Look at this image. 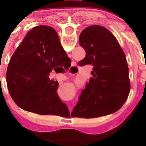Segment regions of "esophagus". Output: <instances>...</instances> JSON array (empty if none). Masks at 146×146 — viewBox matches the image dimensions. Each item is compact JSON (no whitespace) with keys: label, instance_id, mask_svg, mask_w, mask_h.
<instances>
[{"label":"esophagus","instance_id":"obj_1","mask_svg":"<svg viewBox=\"0 0 146 146\" xmlns=\"http://www.w3.org/2000/svg\"><path fill=\"white\" fill-rule=\"evenodd\" d=\"M75 68H77V67H76L75 65H74V63H73V66H72L71 67L70 72H69V74H72V73H73V72H72V69H75Z\"/></svg>","mask_w":146,"mask_h":146}]
</instances>
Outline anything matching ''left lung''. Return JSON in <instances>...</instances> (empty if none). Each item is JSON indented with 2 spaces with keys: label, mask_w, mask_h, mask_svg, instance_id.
<instances>
[{
  "label": "left lung",
  "mask_w": 146,
  "mask_h": 146,
  "mask_svg": "<svg viewBox=\"0 0 146 146\" xmlns=\"http://www.w3.org/2000/svg\"><path fill=\"white\" fill-rule=\"evenodd\" d=\"M79 42L86 51L79 66L92 65L93 77L82 91L71 117L96 118L115 113L123 106L130 91L123 50L109 30L97 25L85 28Z\"/></svg>",
  "instance_id": "left-lung-1"
}]
</instances>
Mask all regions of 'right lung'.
I'll use <instances>...</instances> for the list:
<instances>
[{
  "label": "right lung",
  "mask_w": 146,
  "mask_h": 146,
  "mask_svg": "<svg viewBox=\"0 0 146 146\" xmlns=\"http://www.w3.org/2000/svg\"><path fill=\"white\" fill-rule=\"evenodd\" d=\"M70 62L53 28L34 27L18 46L8 66L6 81L12 99L26 111L65 116L69 112L56 92L58 82L50 80L49 75L56 67L67 68Z\"/></svg>",
  "instance_id": "obj_1"
}]
</instances>
